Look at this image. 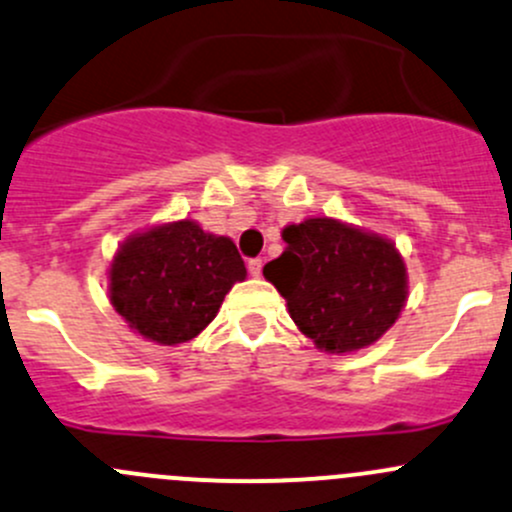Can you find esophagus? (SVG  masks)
<instances>
[{
  "mask_svg": "<svg viewBox=\"0 0 512 512\" xmlns=\"http://www.w3.org/2000/svg\"><path fill=\"white\" fill-rule=\"evenodd\" d=\"M262 265H265V262H262L260 257H252V260L247 262V270H250L252 277H260V274H262Z\"/></svg>",
  "mask_w": 512,
  "mask_h": 512,
  "instance_id": "obj_1",
  "label": "esophagus"
}]
</instances>
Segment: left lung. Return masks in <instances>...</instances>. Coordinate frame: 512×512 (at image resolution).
<instances>
[{
    "label": "left lung",
    "mask_w": 512,
    "mask_h": 512,
    "mask_svg": "<svg viewBox=\"0 0 512 512\" xmlns=\"http://www.w3.org/2000/svg\"><path fill=\"white\" fill-rule=\"evenodd\" d=\"M282 238L287 247L262 272L316 346L351 353L395 324L407 301V272L390 240L333 218L287 225Z\"/></svg>",
    "instance_id": "left-lung-1"
}]
</instances>
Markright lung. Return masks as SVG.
Here are the masks:
<instances>
[{"instance_id": "right-lung-1", "label": "right lung", "mask_w": 512, "mask_h": 512, "mask_svg": "<svg viewBox=\"0 0 512 512\" xmlns=\"http://www.w3.org/2000/svg\"><path fill=\"white\" fill-rule=\"evenodd\" d=\"M230 238L203 233L193 220L132 235L110 265V301L129 328L161 346L196 338L225 294L245 279Z\"/></svg>"}]
</instances>
